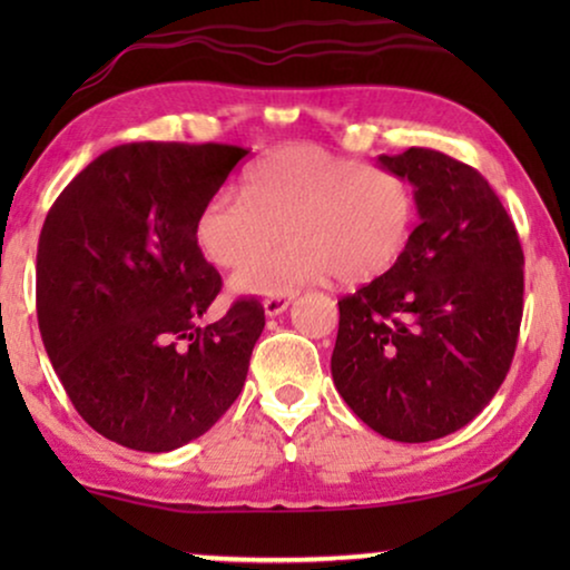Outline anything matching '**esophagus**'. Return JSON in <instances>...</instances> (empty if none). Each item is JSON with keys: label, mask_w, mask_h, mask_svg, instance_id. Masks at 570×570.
<instances>
[{"label": "esophagus", "mask_w": 570, "mask_h": 570, "mask_svg": "<svg viewBox=\"0 0 570 570\" xmlns=\"http://www.w3.org/2000/svg\"><path fill=\"white\" fill-rule=\"evenodd\" d=\"M287 306H291V295H277V298L264 301V314L279 316L283 311H287Z\"/></svg>", "instance_id": "34e87169"}]
</instances>
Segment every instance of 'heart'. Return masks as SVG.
<instances>
[{
    "mask_svg": "<svg viewBox=\"0 0 570 570\" xmlns=\"http://www.w3.org/2000/svg\"><path fill=\"white\" fill-rule=\"evenodd\" d=\"M240 189L217 191L199 207L194 240L215 267L240 266L233 285L248 295L277 298L330 275L371 283L400 264L417 223L404 178L316 145L264 155ZM283 227L292 240L262 257Z\"/></svg>",
    "mask_w": 570,
    "mask_h": 570,
    "instance_id": "b5f03b06",
    "label": "heart"
}]
</instances>
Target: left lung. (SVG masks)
Returning a JSON list of instances; mask_svg holds the SVG:
<instances>
[{
	"mask_svg": "<svg viewBox=\"0 0 570 570\" xmlns=\"http://www.w3.org/2000/svg\"><path fill=\"white\" fill-rule=\"evenodd\" d=\"M379 163L415 186L420 225L394 269L337 303L332 379L373 431L425 443L501 389L524 314V252L472 166L425 147Z\"/></svg>",
	"mask_w": 570,
	"mask_h": 570,
	"instance_id": "obj_1",
	"label": "left lung"
}]
</instances>
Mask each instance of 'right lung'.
<instances>
[{
  "mask_svg": "<svg viewBox=\"0 0 570 570\" xmlns=\"http://www.w3.org/2000/svg\"><path fill=\"white\" fill-rule=\"evenodd\" d=\"M248 150L131 142L98 155L46 215L38 330L75 410L135 451L199 439L244 389L264 308L202 324L223 277L194 240L199 207Z\"/></svg>",
  "mask_w": 570,
  "mask_h": 570,
  "instance_id": "right-lung-1",
  "label": "right lung"
}]
</instances>
